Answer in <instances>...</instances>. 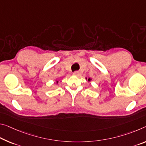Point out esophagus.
Here are the masks:
<instances>
[{
	"label": "esophagus",
	"instance_id": "esophagus-1",
	"mask_svg": "<svg viewBox=\"0 0 146 146\" xmlns=\"http://www.w3.org/2000/svg\"><path fill=\"white\" fill-rule=\"evenodd\" d=\"M73 75H75V76H78L80 75V73H79V71H75V72H73Z\"/></svg>",
	"mask_w": 146,
	"mask_h": 146
}]
</instances>
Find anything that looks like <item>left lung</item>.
I'll return each mask as SVG.
<instances>
[{
    "label": "left lung",
    "instance_id": "1",
    "mask_svg": "<svg viewBox=\"0 0 146 146\" xmlns=\"http://www.w3.org/2000/svg\"><path fill=\"white\" fill-rule=\"evenodd\" d=\"M88 81H90V80H91V78H88Z\"/></svg>",
    "mask_w": 146,
    "mask_h": 146
}]
</instances>
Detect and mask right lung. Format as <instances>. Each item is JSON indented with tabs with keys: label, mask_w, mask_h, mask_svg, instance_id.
I'll return each instance as SVG.
<instances>
[{
	"label": "right lung",
	"mask_w": 146,
	"mask_h": 146,
	"mask_svg": "<svg viewBox=\"0 0 146 146\" xmlns=\"http://www.w3.org/2000/svg\"><path fill=\"white\" fill-rule=\"evenodd\" d=\"M58 81H56V83H58Z\"/></svg>",
	"instance_id": "right-lung-1"
}]
</instances>
